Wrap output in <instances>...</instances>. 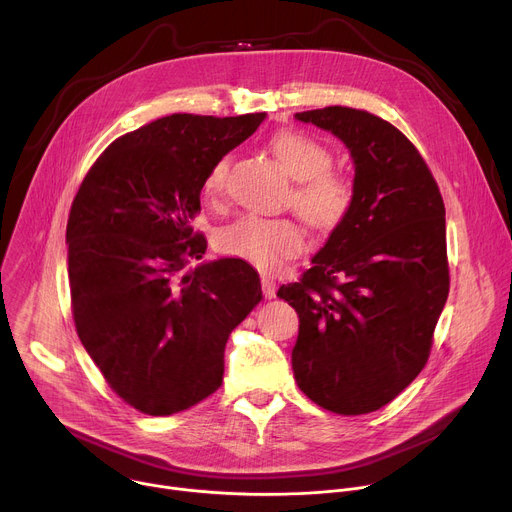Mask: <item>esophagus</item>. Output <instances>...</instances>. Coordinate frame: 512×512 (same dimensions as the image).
I'll list each match as a JSON object with an SVG mask.
<instances>
[{
  "mask_svg": "<svg viewBox=\"0 0 512 512\" xmlns=\"http://www.w3.org/2000/svg\"><path fill=\"white\" fill-rule=\"evenodd\" d=\"M261 289H263V296L265 300H273L275 298V281L269 277V275H263L261 277Z\"/></svg>",
  "mask_w": 512,
  "mask_h": 512,
  "instance_id": "34e87169",
  "label": "esophagus"
}]
</instances>
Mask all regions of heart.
<instances>
[{
    "instance_id": "obj_1",
    "label": "heart",
    "mask_w": 512,
    "mask_h": 512,
    "mask_svg": "<svg viewBox=\"0 0 512 512\" xmlns=\"http://www.w3.org/2000/svg\"><path fill=\"white\" fill-rule=\"evenodd\" d=\"M271 150L283 170L298 182L294 208L314 227H332L346 214L352 202V184L330 170L332 154L322 141L300 131L279 133ZM229 158L218 160L206 180L204 192L218 196L225 186ZM304 247L302 229L289 218L243 214L218 233V249L251 265L273 271Z\"/></svg>"
}]
</instances>
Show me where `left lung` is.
<instances>
[{
    "instance_id": "1",
    "label": "left lung",
    "mask_w": 512,
    "mask_h": 512,
    "mask_svg": "<svg viewBox=\"0 0 512 512\" xmlns=\"http://www.w3.org/2000/svg\"><path fill=\"white\" fill-rule=\"evenodd\" d=\"M334 137L354 164L352 202L302 281L277 296L298 312V387L340 415L393 401L425 367L448 300L446 208L415 145L367 111L294 115Z\"/></svg>"
}]
</instances>
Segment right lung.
Wrapping results in <instances>:
<instances>
[{
  "label": "right lung",
  "instance_id": "add662e5",
  "mask_svg": "<svg viewBox=\"0 0 512 512\" xmlns=\"http://www.w3.org/2000/svg\"><path fill=\"white\" fill-rule=\"evenodd\" d=\"M265 113H174L115 139L72 202V316L111 389L145 415L184 411L223 383L229 334L261 302L259 273L192 233L210 168Z\"/></svg>",
  "mask_w": 512,
  "mask_h": 512
}]
</instances>
